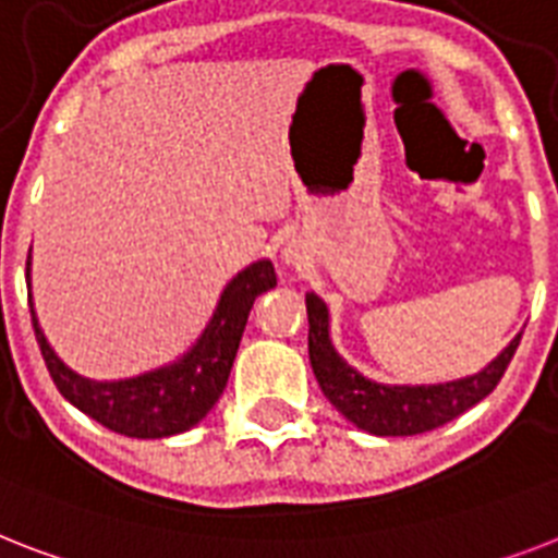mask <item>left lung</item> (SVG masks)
I'll return each mask as SVG.
<instances>
[{
  "instance_id": "1",
  "label": "left lung",
  "mask_w": 558,
  "mask_h": 558,
  "mask_svg": "<svg viewBox=\"0 0 558 558\" xmlns=\"http://www.w3.org/2000/svg\"><path fill=\"white\" fill-rule=\"evenodd\" d=\"M310 315V361L324 396L335 410L347 415L355 427L373 436H418L459 418L501 381L515 355L522 335L510 341L505 352L484 373L438 387H384L357 375L338 357L329 343V312L318 294H306Z\"/></svg>"
}]
</instances>
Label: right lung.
Returning <instances> with one entry per match:
<instances>
[{"mask_svg": "<svg viewBox=\"0 0 558 558\" xmlns=\"http://www.w3.org/2000/svg\"><path fill=\"white\" fill-rule=\"evenodd\" d=\"M278 287L275 266L269 260L248 266L220 294L217 312L206 332L180 364H171L157 373L129 378V381L97 384L71 373L45 341L43 329L31 310L36 343L45 357L53 384L76 410H83L102 427L129 438H166L192 429L223 396L240 338L246 329L248 312L257 294Z\"/></svg>", "mask_w": 558, "mask_h": 558, "instance_id": "add662e5", "label": "right lung"}]
</instances>
